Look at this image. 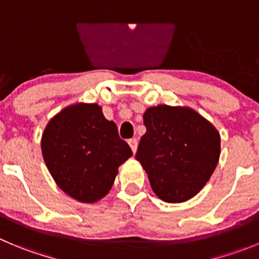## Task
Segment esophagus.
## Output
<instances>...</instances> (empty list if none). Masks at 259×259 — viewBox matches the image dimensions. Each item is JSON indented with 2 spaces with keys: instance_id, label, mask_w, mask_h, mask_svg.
I'll list each match as a JSON object with an SVG mask.
<instances>
[{
  "instance_id": "obj_1",
  "label": "esophagus",
  "mask_w": 259,
  "mask_h": 259,
  "mask_svg": "<svg viewBox=\"0 0 259 259\" xmlns=\"http://www.w3.org/2000/svg\"><path fill=\"white\" fill-rule=\"evenodd\" d=\"M127 143H129V146H130V148H132L133 153H135V152H137V148H138V141H137V139H135V138H132V139H129V141H127Z\"/></svg>"
}]
</instances>
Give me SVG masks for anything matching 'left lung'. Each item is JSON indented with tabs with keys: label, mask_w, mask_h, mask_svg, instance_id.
<instances>
[{
	"label": "left lung",
	"mask_w": 259,
	"mask_h": 259,
	"mask_svg": "<svg viewBox=\"0 0 259 259\" xmlns=\"http://www.w3.org/2000/svg\"><path fill=\"white\" fill-rule=\"evenodd\" d=\"M147 132L135 154L154 194L167 203L197 195L211 179L221 153L216 127L188 106L158 105L143 115Z\"/></svg>",
	"instance_id": "obj_1"
}]
</instances>
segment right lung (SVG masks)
Here are the masks:
<instances>
[{"label": "right lung", "mask_w": 259, "mask_h": 259, "mask_svg": "<svg viewBox=\"0 0 259 259\" xmlns=\"http://www.w3.org/2000/svg\"><path fill=\"white\" fill-rule=\"evenodd\" d=\"M40 149L57 187L81 203L106 197L118 166L133 156L98 103L76 102L62 108L46 125Z\"/></svg>", "instance_id": "1"}]
</instances>
